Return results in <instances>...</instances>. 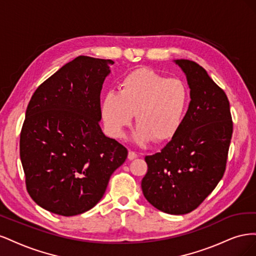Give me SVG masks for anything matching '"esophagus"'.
<instances>
[{
  "mask_svg": "<svg viewBox=\"0 0 256 256\" xmlns=\"http://www.w3.org/2000/svg\"><path fill=\"white\" fill-rule=\"evenodd\" d=\"M138 154L136 152L130 150L129 154H128V159H129V160H134V159L138 158Z\"/></svg>",
  "mask_w": 256,
  "mask_h": 256,
  "instance_id": "obj_1",
  "label": "esophagus"
}]
</instances>
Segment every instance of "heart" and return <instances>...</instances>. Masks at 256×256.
<instances>
[{"instance_id": "1", "label": "heart", "mask_w": 256, "mask_h": 256, "mask_svg": "<svg viewBox=\"0 0 256 256\" xmlns=\"http://www.w3.org/2000/svg\"><path fill=\"white\" fill-rule=\"evenodd\" d=\"M189 104V90L182 80L170 78L148 68L127 74L118 84V92H108L102 115L109 134L122 136L134 114L138 143L172 138L184 122Z\"/></svg>"}]
</instances>
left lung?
Listing matches in <instances>:
<instances>
[{
  "label": "left lung",
  "mask_w": 256,
  "mask_h": 256,
  "mask_svg": "<svg viewBox=\"0 0 256 256\" xmlns=\"http://www.w3.org/2000/svg\"><path fill=\"white\" fill-rule=\"evenodd\" d=\"M187 76L191 102L176 134L160 152L146 156L145 198L159 210L184 214L198 208L226 172L233 134L230 102L205 69L176 60Z\"/></svg>",
  "instance_id": "left-lung-1"
}]
</instances>
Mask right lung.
Masks as SVG:
<instances>
[{"mask_svg":"<svg viewBox=\"0 0 256 256\" xmlns=\"http://www.w3.org/2000/svg\"><path fill=\"white\" fill-rule=\"evenodd\" d=\"M111 60L80 56L37 88L20 134V159L34 202L64 216L104 196L128 150L104 134L100 92Z\"/></svg>","mask_w":256,"mask_h":256,"instance_id":"right-lung-1","label":"right lung"}]
</instances>
